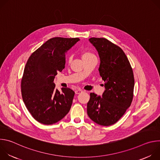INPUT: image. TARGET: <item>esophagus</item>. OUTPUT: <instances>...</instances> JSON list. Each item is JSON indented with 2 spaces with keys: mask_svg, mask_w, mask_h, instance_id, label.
Returning a JSON list of instances; mask_svg holds the SVG:
<instances>
[{
  "mask_svg": "<svg viewBox=\"0 0 160 160\" xmlns=\"http://www.w3.org/2000/svg\"><path fill=\"white\" fill-rule=\"evenodd\" d=\"M82 92H83V90H81V89H77L75 90V94H81Z\"/></svg>",
  "mask_w": 160,
  "mask_h": 160,
  "instance_id": "1",
  "label": "esophagus"
}]
</instances>
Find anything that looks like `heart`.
<instances>
[{"mask_svg":"<svg viewBox=\"0 0 160 160\" xmlns=\"http://www.w3.org/2000/svg\"><path fill=\"white\" fill-rule=\"evenodd\" d=\"M92 57H95V56H94L92 53H91V52H88V51L83 52H82V58L83 59H88V58H92ZM71 60H72V57H70L69 58H68V61H70Z\"/></svg>","mask_w":160,"mask_h":160,"instance_id":"1","label":"heart"}]
</instances>
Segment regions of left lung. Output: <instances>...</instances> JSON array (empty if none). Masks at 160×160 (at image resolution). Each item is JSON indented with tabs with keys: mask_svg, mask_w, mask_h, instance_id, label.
Listing matches in <instances>:
<instances>
[{
	"mask_svg": "<svg viewBox=\"0 0 160 160\" xmlns=\"http://www.w3.org/2000/svg\"><path fill=\"white\" fill-rule=\"evenodd\" d=\"M98 52L99 72L105 82L102 97L90 93L87 115L95 123L109 126L117 123L130 107L133 96L132 68L123 50L104 38H90Z\"/></svg>",
	"mask_w": 160,
	"mask_h": 160,
	"instance_id": "1",
	"label": "left lung"
}]
</instances>
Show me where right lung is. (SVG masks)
<instances>
[{"label":"right lung","instance_id":"obj_1","mask_svg":"<svg viewBox=\"0 0 160 160\" xmlns=\"http://www.w3.org/2000/svg\"><path fill=\"white\" fill-rule=\"evenodd\" d=\"M79 40L52 38L37 49L26 64L21 85L22 98L32 117L40 123H56L71 108L74 91L61 88L60 92L54 80L65 67L66 53Z\"/></svg>","mask_w":160,"mask_h":160}]
</instances>
